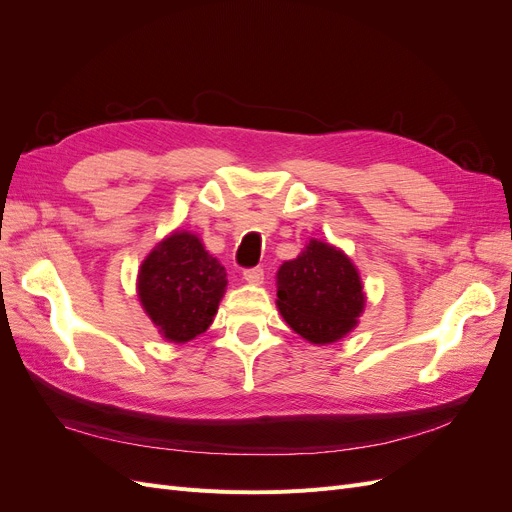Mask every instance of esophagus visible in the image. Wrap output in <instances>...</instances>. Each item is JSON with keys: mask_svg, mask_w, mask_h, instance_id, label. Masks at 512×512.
Returning a JSON list of instances; mask_svg holds the SVG:
<instances>
[{"mask_svg": "<svg viewBox=\"0 0 512 512\" xmlns=\"http://www.w3.org/2000/svg\"><path fill=\"white\" fill-rule=\"evenodd\" d=\"M243 280H245L247 284H252V286H260L262 280H265V271H262L260 267L245 269V271H243Z\"/></svg>", "mask_w": 512, "mask_h": 512, "instance_id": "esophagus-1", "label": "esophagus"}]
</instances>
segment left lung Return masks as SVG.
I'll return each instance as SVG.
<instances>
[{
    "label": "left lung",
    "mask_w": 512,
    "mask_h": 512,
    "mask_svg": "<svg viewBox=\"0 0 512 512\" xmlns=\"http://www.w3.org/2000/svg\"><path fill=\"white\" fill-rule=\"evenodd\" d=\"M275 280L277 309L309 344H333L359 324L367 301L361 273L339 247L309 239L297 258L277 269Z\"/></svg>",
    "instance_id": "8db88e82"
}]
</instances>
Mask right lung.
<instances>
[{"mask_svg": "<svg viewBox=\"0 0 512 512\" xmlns=\"http://www.w3.org/2000/svg\"><path fill=\"white\" fill-rule=\"evenodd\" d=\"M226 286L220 260L179 228L153 245L136 275L138 301L170 344H188L211 327Z\"/></svg>", "mask_w": 512, "mask_h": 512, "instance_id": "1", "label": "right lung"}]
</instances>
